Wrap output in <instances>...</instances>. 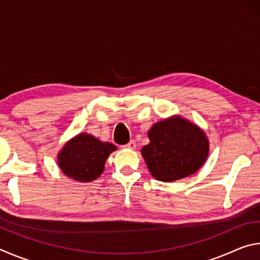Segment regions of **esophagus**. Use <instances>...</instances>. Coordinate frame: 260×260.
Segmentation results:
<instances>
[{
    "mask_svg": "<svg viewBox=\"0 0 260 260\" xmlns=\"http://www.w3.org/2000/svg\"><path fill=\"white\" fill-rule=\"evenodd\" d=\"M125 148H127V149H135V148H136V143H135V141H133V140L129 141V142L127 143L126 146H125Z\"/></svg>",
    "mask_w": 260,
    "mask_h": 260,
    "instance_id": "obj_1",
    "label": "esophagus"
}]
</instances>
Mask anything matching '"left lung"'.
<instances>
[{
  "label": "left lung",
  "mask_w": 260,
  "mask_h": 260,
  "mask_svg": "<svg viewBox=\"0 0 260 260\" xmlns=\"http://www.w3.org/2000/svg\"><path fill=\"white\" fill-rule=\"evenodd\" d=\"M150 143L141 153L151 175L159 181H174L195 173L209 152L205 134L183 118L157 122L148 132Z\"/></svg>",
  "instance_id": "left-lung-1"
}]
</instances>
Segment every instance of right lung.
I'll return each mask as SVG.
<instances>
[{"mask_svg": "<svg viewBox=\"0 0 260 260\" xmlns=\"http://www.w3.org/2000/svg\"><path fill=\"white\" fill-rule=\"evenodd\" d=\"M116 146L101 142L89 134H79L65 144L58 155L64 174L80 182H90L102 174L104 164Z\"/></svg>", "mask_w": 260, "mask_h": 260, "instance_id": "obj_1", "label": "right lung"}]
</instances>
